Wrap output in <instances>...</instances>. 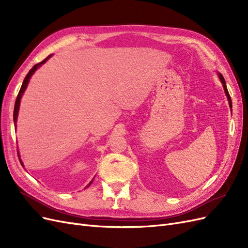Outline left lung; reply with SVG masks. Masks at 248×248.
I'll return each mask as SVG.
<instances>
[{
  "instance_id": "1",
  "label": "left lung",
  "mask_w": 248,
  "mask_h": 248,
  "mask_svg": "<svg viewBox=\"0 0 248 248\" xmlns=\"http://www.w3.org/2000/svg\"><path fill=\"white\" fill-rule=\"evenodd\" d=\"M218 77H219V78H220V80H221V82H222V86H223V89H224V92H226V95H227V97H228V100H229L230 108H232V100H231V96H230V94H229L228 88H227V85H226V80H224V78H223V77H222V74L218 73Z\"/></svg>"
}]
</instances>
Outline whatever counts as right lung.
Returning a JSON list of instances; mask_svg holds the SVG:
<instances>
[{
	"mask_svg": "<svg viewBox=\"0 0 248 248\" xmlns=\"http://www.w3.org/2000/svg\"><path fill=\"white\" fill-rule=\"evenodd\" d=\"M51 57V55H49L47 58H46L43 60L42 62H40V63H38V64H36V65H34L33 66V68L29 71V73L27 74V77L25 78V79H24V81H22V85H21V88H20V90H19V92H18V95H17V97H16V106H14V111H13V121H14V124H16V121H17V116H18V110H19V104H20V99H21V96H22V94H24V92H25V90L27 89V87H28V84H29V81H30V78H31V77L33 76L34 74V72L39 68V67L42 65V64H44L46 63L47 60L49 59ZM17 155H18V158H19V152L17 151ZM19 161H20V163H21V166L24 167V164H22V161L20 160V158H19ZM93 181V180H92ZM92 181L90 182V184H92ZM89 184V185H90ZM89 185L87 186V187H89Z\"/></svg>",
	"mask_w": 248,
	"mask_h": 248,
	"instance_id": "right-lung-1",
	"label": "right lung"
}]
</instances>
